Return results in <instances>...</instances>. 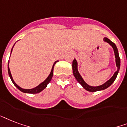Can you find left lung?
Here are the masks:
<instances>
[{"mask_svg": "<svg viewBox=\"0 0 127 127\" xmlns=\"http://www.w3.org/2000/svg\"><path fill=\"white\" fill-rule=\"evenodd\" d=\"M103 40L105 42H107L111 45V46L113 47L114 50V52H115V61H116V65L117 67V70L116 71L114 75H113V77L108 80L107 82L103 84V85H99V86H97V87H93V86H90L88 84L85 83L84 80L83 79V78L81 77V75L79 74V73L78 72V70H77V61L75 60V59L73 60L72 63V69H73V75L74 77H75V79H77V81L79 82L82 87L84 88L85 89H86L87 91H91V92H95V91H101V90H103V89H107V87H109L110 85H111L112 83H113L115 80L116 77L117 76L118 73H119V71L120 69V65H121V60H120L119 55V52H118L117 48L113 42H111L109 39H108L107 38H104Z\"/></svg>", "mask_w": 127, "mask_h": 127, "instance_id": "8db88e82", "label": "left lung"}]
</instances>
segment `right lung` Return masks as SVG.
I'll return each mask as SVG.
<instances>
[{
	"label": "right lung",
	"instance_id": "add662e5",
	"mask_svg": "<svg viewBox=\"0 0 127 127\" xmlns=\"http://www.w3.org/2000/svg\"><path fill=\"white\" fill-rule=\"evenodd\" d=\"M12 49L11 50V53H12ZM57 62H58V61L55 62V63L54 64V65H53L52 71H51V72H50V75H49V76L47 77V79H46L44 81H43L42 83H40V85H38L37 87H34V88H33V89H22V88H21L20 87H19V86H18V85L14 81L13 79H12V77L11 73H10V71L9 66H8V64H9V61H8V75H9V76L10 77V79H11L12 81V83H14V85H15L16 87H17L20 91H21L22 92H23V93H40V92H41L42 90H44V89L47 87V85H48V83H50V81L52 80V76H53V73H54V67L55 64H56Z\"/></svg>",
	"mask_w": 127,
	"mask_h": 127
}]
</instances>
